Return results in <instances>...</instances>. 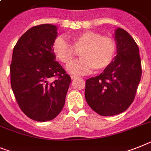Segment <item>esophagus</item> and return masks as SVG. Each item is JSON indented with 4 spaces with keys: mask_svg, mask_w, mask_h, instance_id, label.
<instances>
[{
    "mask_svg": "<svg viewBox=\"0 0 151 151\" xmlns=\"http://www.w3.org/2000/svg\"><path fill=\"white\" fill-rule=\"evenodd\" d=\"M77 78V76H71V78H72V79H76V78Z\"/></svg>",
    "mask_w": 151,
    "mask_h": 151,
    "instance_id": "1",
    "label": "esophagus"
}]
</instances>
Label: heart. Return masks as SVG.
Listing matches in <instances>:
<instances>
[{"label": "heart", "mask_w": 151, "mask_h": 151, "mask_svg": "<svg viewBox=\"0 0 151 151\" xmlns=\"http://www.w3.org/2000/svg\"><path fill=\"white\" fill-rule=\"evenodd\" d=\"M71 43L72 46L63 37H58L52 45V52L57 60L69 65L74 60L75 52L81 51V60L68 67V71L73 75L87 74L93 69L96 72L103 70L115 56L114 40L98 32H81L71 38Z\"/></svg>", "instance_id": "1"}]
</instances>
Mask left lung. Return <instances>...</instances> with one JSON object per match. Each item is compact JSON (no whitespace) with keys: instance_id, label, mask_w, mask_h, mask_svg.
I'll list each match as a JSON object with an SVG mask.
<instances>
[{"instance_id":"8db88e82","label":"left lung","mask_w":151,"mask_h":151,"mask_svg":"<svg viewBox=\"0 0 151 151\" xmlns=\"http://www.w3.org/2000/svg\"><path fill=\"white\" fill-rule=\"evenodd\" d=\"M117 55L95 77L86 80L85 96L90 108L101 116H113L129 108L142 74L139 48L122 28L114 32Z\"/></svg>"}]
</instances>
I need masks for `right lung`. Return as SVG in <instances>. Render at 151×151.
<instances>
[{"mask_svg": "<svg viewBox=\"0 0 151 151\" xmlns=\"http://www.w3.org/2000/svg\"><path fill=\"white\" fill-rule=\"evenodd\" d=\"M56 37V26H35L21 36L13 51V92L22 111L37 122L50 121L60 114L71 83L52 52Z\"/></svg>", "mask_w": 151, "mask_h": 151, "instance_id": "obj_1", "label": "right lung"}]
</instances>
